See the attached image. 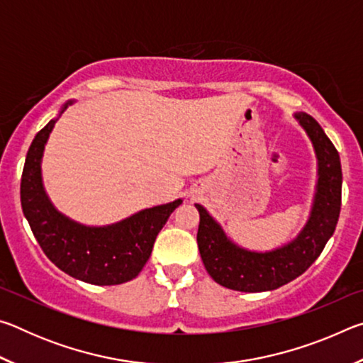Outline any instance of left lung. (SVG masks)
I'll use <instances>...</instances> for the list:
<instances>
[{
    "label": "left lung",
    "mask_w": 363,
    "mask_h": 363,
    "mask_svg": "<svg viewBox=\"0 0 363 363\" xmlns=\"http://www.w3.org/2000/svg\"><path fill=\"white\" fill-rule=\"evenodd\" d=\"M293 116L314 147L317 184L309 219L291 242L270 251L247 250L227 235L205 206L195 203L200 213L196 243L201 261L211 279L230 290H277L311 267L336 229L342 186L340 153L311 115L298 112Z\"/></svg>",
    "instance_id": "1"
}]
</instances>
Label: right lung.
I'll use <instances>...</instances> for the list:
<instances>
[{"label": "right lung", "instance_id": "right-lung-1", "mask_svg": "<svg viewBox=\"0 0 363 363\" xmlns=\"http://www.w3.org/2000/svg\"><path fill=\"white\" fill-rule=\"evenodd\" d=\"M73 102H65L30 145L21 181L22 211L41 250L60 270L86 284L120 285L138 277L158 232L182 199L145 208L108 225L79 224L60 213L43 186L41 162L49 134Z\"/></svg>", "mask_w": 363, "mask_h": 363}]
</instances>
